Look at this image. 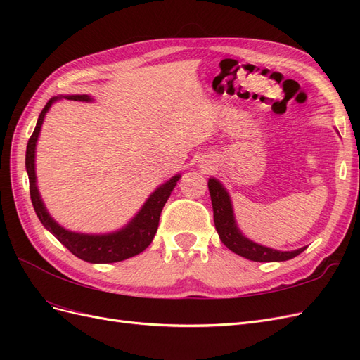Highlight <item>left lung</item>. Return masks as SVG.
Returning <instances> with one entry per match:
<instances>
[{
	"mask_svg": "<svg viewBox=\"0 0 360 360\" xmlns=\"http://www.w3.org/2000/svg\"><path fill=\"white\" fill-rule=\"evenodd\" d=\"M209 191L213 205V219L216 231L219 234L222 243L233 250L234 254L245 257L250 261H259V263H269V261H287L297 257L303 252L304 248L296 250H276L263 245H258L242 234L234 219L233 204L226 189L222 183L216 179H209Z\"/></svg>",
	"mask_w": 360,
	"mask_h": 360,
	"instance_id": "left-lung-1",
	"label": "left lung"
}]
</instances>
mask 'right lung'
I'll list each match as a JSON object with an SVG mask.
<instances>
[{"instance_id":"obj_1","label":"right lung","mask_w":360,"mask_h":360,"mask_svg":"<svg viewBox=\"0 0 360 360\" xmlns=\"http://www.w3.org/2000/svg\"><path fill=\"white\" fill-rule=\"evenodd\" d=\"M61 97H66L69 101H79V102H91L93 99L86 94H72V96H58L52 97L51 101L43 108L34 132L28 139L27 146V155H25V168L30 179V195L31 202L34 207L36 214L53 236L58 238L61 245L66 246L70 252L78 257L86 263L93 264H108V263H117V261H123L130 257H135L143 252V250L151 243L153 237L158 231L159 226V217L162 213L163 205L168 201L172 189L176 188L177 181L180 180V174L169 179L167 183H163L153 193L150 195L148 200L144 202L143 209L135 214V217L130 221L124 228L115 233L110 234H81L73 233L58 225L52 219L48 213L45 204L41 201V197L37 189V179H36V144L39 139L40 129L45 120L46 112L52 106L53 102H57Z\"/></svg>"}]
</instances>
